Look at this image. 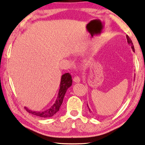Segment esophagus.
I'll return each instance as SVG.
<instances>
[{
  "mask_svg": "<svg viewBox=\"0 0 145 145\" xmlns=\"http://www.w3.org/2000/svg\"><path fill=\"white\" fill-rule=\"evenodd\" d=\"M73 81H74L75 82H77V83H78V82H80V81H81V79H80V78L78 77V76H75V77H73Z\"/></svg>",
  "mask_w": 145,
  "mask_h": 145,
  "instance_id": "obj_1",
  "label": "esophagus"
}]
</instances>
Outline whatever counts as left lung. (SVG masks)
<instances>
[{"mask_svg": "<svg viewBox=\"0 0 145 145\" xmlns=\"http://www.w3.org/2000/svg\"><path fill=\"white\" fill-rule=\"evenodd\" d=\"M126 39H127V42H128V44L131 46V48H132V50H133V52H135L134 46V45H133L132 41V40L130 39V38L129 37H128V35H126ZM87 106H88V105H87ZM88 109H89V112H91V110L89 108V107H88Z\"/></svg>", "mask_w": 145, "mask_h": 145, "instance_id": "obj_1", "label": "left lung"}]
</instances>
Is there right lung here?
Masks as SVG:
<instances>
[{"label": "right lung", "instance_id": "right-lung-1", "mask_svg": "<svg viewBox=\"0 0 145 145\" xmlns=\"http://www.w3.org/2000/svg\"><path fill=\"white\" fill-rule=\"evenodd\" d=\"M72 76L69 73H64L61 76V84H60V89L59 90L58 96L56 101V102L49 109L44 112H39V111H34L27 108V107L25 106L24 108L26 110V111L29 113L34 115V116L40 117V118H51L54 115L56 114L57 112L59 110L61 106L63 103V99L64 95L67 91L68 88L72 86Z\"/></svg>", "mask_w": 145, "mask_h": 145}]
</instances>
